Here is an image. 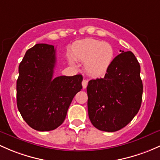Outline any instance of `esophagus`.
<instances>
[{
    "mask_svg": "<svg viewBox=\"0 0 160 160\" xmlns=\"http://www.w3.org/2000/svg\"><path fill=\"white\" fill-rule=\"evenodd\" d=\"M87 84H88V80H86V79H83V81H82V86H83V89L87 88Z\"/></svg>",
    "mask_w": 160,
    "mask_h": 160,
    "instance_id": "esophagus-1",
    "label": "esophagus"
}]
</instances>
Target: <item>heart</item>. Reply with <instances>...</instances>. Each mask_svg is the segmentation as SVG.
Returning <instances> with one entry per match:
<instances>
[{
    "label": "heart",
    "instance_id": "1",
    "mask_svg": "<svg viewBox=\"0 0 160 160\" xmlns=\"http://www.w3.org/2000/svg\"><path fill=\"white\" fill-rule=\"evenodd\" d=\"M72 56L80 61H84V68L89 75L102 77L110 68L114 56V50L109 43L86 38L76 41L72 46ZM73 58L70 61L74 62Z\"/></svg>",
    "mask_w": 160,
    "mask_h": 160
}]
</instances>
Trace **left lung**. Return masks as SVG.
Listing matches in <instances>:
<instances>
[{"label": "left lung", "mask_w": 160, "mask_h": 160, "mask_svg": "<svg viewBox=\"0 0 160 160\" xmlns=\"http://www.w3.org/2000/svg\"><path fill=\"white\" fill-rule=\"evenodd\" d=\"M88 115L97 129L115 132L127 125L140 108L142 82L140 65L131 51L112 60L103 78L89 81Z\"/></svg>", "instance_id": "8db88e82"}]
</instances>
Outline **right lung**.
<instances>
[{
  "label": "right lung",
  "mask_w": 160,
  "mask_h": 160,
  "mask_svg": "<svg viewBox=\"0 0 160 160\" xmlns=\"http://www.w3.org/2000/svg\"><path fill=\"white\" fill-rule=\"evenodd\" d=\"M55 64L54 47L38 43L28 50L19 65L17 105L25 122L38 131L60 127L73 97L82 89L80 74L53 78Z\"/></svg>",
  "instance_id": "right-lung-1"
}]
</instances>
